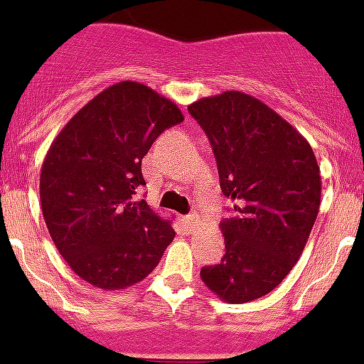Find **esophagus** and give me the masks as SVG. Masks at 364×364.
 <instances>
[{"label": "esophagus", "mask_w": 364, "mask_h": 364, "mask_svg": "<svg viewBox=\"0 0 364 364\" xmlns=\"http://www.w3.org/2000/svg\"><path fill=\"white\" fill-rule=\"evenodd\" d=\"M197 222H198V217L195 213L188 215V217H182V224H184V226L188 228L189 231L195 230V226H197Z\"/></svg>", "instance_id": "esophagus-1"}]
</instances>
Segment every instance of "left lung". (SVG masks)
Listing matches in <instances>:
<instances>
[{"instance_id": "left-lung-1", "label": "left lung", "mask_w": 364, "mask_h": 364, "mask_svg": "<svg viewBox=\"0 0 364 364\" xmlns=\"http://www.w3.org/2000/svg\"><path fill=\"white\" fill-rule=\"evenodd\" d=\"M210 138L224 197L235 217L222 222L226 253L200 269L222 301L269 294L306 246L321 205V171L308 140L281 114L240 91L188 105Z\"/></svg>"}]
</instances>
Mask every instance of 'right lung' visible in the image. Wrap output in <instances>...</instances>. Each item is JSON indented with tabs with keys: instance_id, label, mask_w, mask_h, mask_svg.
I'll list each match as a JSON object with an SVG mask.
<instances>
[{
	"instance_id": "add662e5",
	"label": "right lung",
	"mask_w": 364,
	"mask_h": 364,
	"mask_svg": "<svg viewBox=\"0 0 364 364\" xmlns=\"http://www.w3.org/2000/svg\"><path fill=\"white\" fill-rule=\"evenodd\" d=\"M182 120L171 100L125 80L83 105L50 144L40 175L41 211L58 252L89 284H136L175 239L171 222L136 195L146 186L142 159Z\"/></svg>"
}]
</instances>
